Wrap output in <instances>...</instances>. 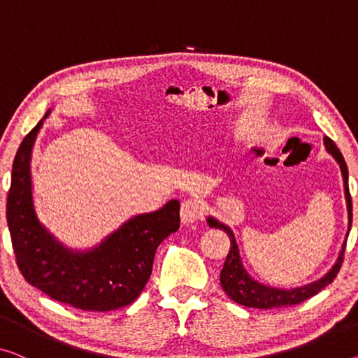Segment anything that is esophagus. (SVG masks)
Segmentation results:
<instances>
[{
  "mask_svg": "<svg viewBox=\"0 0 358 358\" xmlns=\"http://www.w3.org/2000/svg\"><path fill=\"white\" fill-rule=\"evenodd\" d=\"M203 217V211H201V205L200 201L196 200H185L180 206V221L182 224H194L198 219Z\"/></svg>",
  "mask_w": 358,
  "mask_h": 358,
  "instance_id": "34e87169",
  "label": "esophagus"
}]
</instances>
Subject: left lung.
<instances>
[{"label":"left lung","instance_id":"left-lung-1","mask_svg":"<svg viewBox=\"0 0 358 358\" xmlns=\"http://www.w3.org/2000/svg\"><path fill=\"white\" fill-rule=\"evenodd\" d=\"M323 142H325L327 152L329 153V155H333L334 160L338 162L339 168H341V174H343L344 195H345V203H348V217H349V229H348V235L345 236H349L350 225H352V198L349 194L348 164H345V162H344L343 153L339 152V148L336 147V144H334L331 139H329V137H325ZM208 225H210V227L221 229L229 235L230 251H229L227 257H225L224 267L221 271V287L225 293H227L230 299L238 302V304H241V306L255 307V309H277V307L296 306L302 301L312 298L313 294H317L318 291H322L327 287V285L331 283L333 280L336 278L341 266H343L345 241H348V238L344 240L343 248H341V252H339L336 262H334V266L329 268V271L323 275L320 280L312 282L309 285H304V287L291 288V289L267 287V285L259 283L257 280L250 277V273L245 271L243 262H241L240 251H238V245H236L235 235L232 230H230L229 225L219 222L217 219H214V217H208Z\"/></svg>","mask_w":358,"mask_h":358}]
</instances>
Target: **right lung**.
<instances>
[{
    "label": "right lung",
    "instance_id": "obj_1",
    "mask_svg": "<svg viewBox=\"0 0 358 358\" xmlns=\"http://www.w3.org/2000/svg\"><path fill=\"white\" fill-rule=\"evenodd\" d=\"M48 113L15 153L6 217L19 271L31 287L75 309L108 312L133 302L150 278L158 245L179 229V201L131 217L94 248L64 246L33 205L31 150Z\"/></svg>",
    "mask_w": 358,
    "mask_h": 358
}]
</instances>
